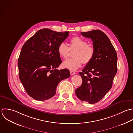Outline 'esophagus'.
<instances>
[{
  "label": "esophagus",
  "instance_id": "obj_1",
  "mask_svg": "<svg viewBox=\"0 0 133 133\" xmlns=\"http://www.w3.org/2000/svg\"><path fill=\"white\" fill-rule=\"evenodd\" d=\"M70 75H72V76L76 74V72H74V71H70Z\"/></svg>",
  "mask_w": 133,
  "mask_h": 133
}]
</instances>
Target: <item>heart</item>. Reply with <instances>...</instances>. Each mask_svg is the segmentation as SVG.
I'll use <instances>...</instances> for the list:
<instances>
[{"instance_id": "b5f03b06", "label": "heart", "mask_w": 133, "mask_h": 133, "mask_svg": "<svg viewBox=\"0 0 133 133\" xmlns=\"http://www.w3.org/2000/svg\"><path fill=\"white\" fill-rule=\"evenodd\" d=\"M76 50L73 54L74 58L65 61L63 65L65 68L71 70H75L80 68L82 63L89 64L93 59L94 54V48L88 44V42L83 39L75 36L70 40V46L65 43H61L57 48V52L61 57L66 58L69 55L70 51Z\"/></svg>"}]
</instances>
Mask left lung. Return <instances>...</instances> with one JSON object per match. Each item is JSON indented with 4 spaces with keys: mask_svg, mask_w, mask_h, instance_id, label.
Returning <instances> with one entry per match:
<instances>
[{
    "mask_svg": "<svg viewBox=\"0 0 133 133\" xmlns=\"http://www.w3.org/2000/svg\"><path fill=\"white\" fill-rule=\"evenodd\" d=\"M93 41L95 54L92 60L79 72L82 83L76 90L81 101L95 104L111 89L117 72V54L107 35L100 30L81 32Z\"/></svg>",
    "mask_w": 133,
    "mask_h": 133,
    "instance_id": "8db88e82",
    "label": "left lung"
}]
</instances>
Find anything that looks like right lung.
Here are the masks:
<instances>
[{"label": "right lung", "instance_id": "add662e5", "mask_svg": "<svg viewBox=\"0 0 133 133\" xmlns=\"http://www.w3.org/2000/svg\"><path fill=\"white\" fill-rule=\"evenodd\" d=\"M68 35L69 31L43 28L23 45L17 63L19 78L27 93L34 99L52 98L58 84L70 77L68 69H56L62 63L58 46Z\"/></svg>", "mask_w": 133, "mask_h": 133}]
</instances>
